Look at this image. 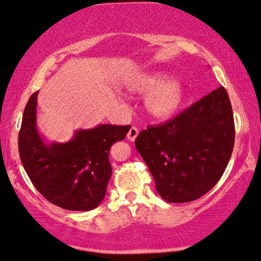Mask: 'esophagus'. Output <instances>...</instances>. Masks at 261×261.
Masks as SVG:
<instances>
[{
	"instance_id": "1",
	"label": "esophagus",
	"mask_w": 261,
	"mask_h": 261,
	"mask_svg": "<svg viewBox=\"0 0 261 261\" xmlns=\"http://www.w3.org/2000/svg\"><path fill=\"white\" fill-rule=\"evenodd\" d=\"M138 133H140V130H138L136 126H133L130 128V130H128V133H127V140L134 142L135 140H136Z\"/></svg>"
}]
</instances>
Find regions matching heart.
<instances>
[{
	"mask_svg": "<svg viewBox=\"0 0 261 261\" xmlns=\"http://www.w3.org/2000/svg\"><path fill=\"white\" fill-rule=\"evenodd\" d=\"M130 88L141 94H149L145 109L152 117L165 119L178 112L184 101V88L178 80L165 72L142 76Z\"/></svg>",
	"mask_w": 261,
	"mask_h": 261,
	"instance_id": "heart-1",
	"label": "heart"
}]
</instances>
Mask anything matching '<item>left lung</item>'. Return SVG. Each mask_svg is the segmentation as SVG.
Instances as JSON below:
<instances>
[{
  "label": "left lung",
  "mask_w": 261,
  "mask_h": 261,
  "mask_svg": "<svg viewBox=\"0 0 261 261\" xmlns=\"http://www.w3.org/2000/svg\"><path fill=\"white\" fill-rule=\"evenodd\" d=\"M234 141L231 103L221 86L173 119L141 131L135 145L160 196L169 203H187L218 182Z\"/></svg>",
  "instance_id": "8db88e82"
}]
</instances>
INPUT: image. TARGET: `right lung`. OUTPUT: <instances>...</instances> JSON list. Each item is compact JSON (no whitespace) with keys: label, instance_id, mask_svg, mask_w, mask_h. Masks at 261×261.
<instances>
[{"label":"right lung","instance_id":"add662e5","mask_svg":"<svg viewBox=\"0 0 261 261\" xmlns=\"http://www.w3.org/2000/svg\"><path fill=\"white\" fill-rule=\"evenodd\" d=\"M37 96L23 111L19 154L34 187L50 203L71 211L95 209L105 198L112 174L109 154L114 142L123 141L130 125L101 124L76 131L71 141L46 144L37 130Z\"/></svg>","mask_w":261,"mask_h":261}]
</instances>
